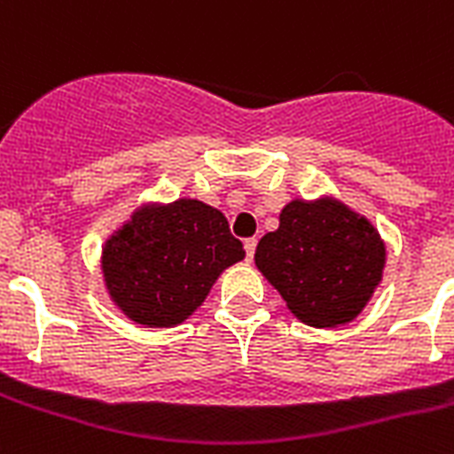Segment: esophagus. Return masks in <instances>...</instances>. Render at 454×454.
<instances>
[{
  "label": "esophagus",
  "mask_w": 454,
  "mask_h": 454,
  "mask_svg": "<svg viewBox=\"0 0 454 454\" xmlns=\"http://www.w3.org/2000/svg\"><path fill=\"white\" fill-rule=\"evenodd\" d=\"M256 245H259V242H256V238H249V239H245V252H247V261H252V259H254V252H256Z\"/></svg>",
  "instance_id": "esophagus-1"
}]
</instances>
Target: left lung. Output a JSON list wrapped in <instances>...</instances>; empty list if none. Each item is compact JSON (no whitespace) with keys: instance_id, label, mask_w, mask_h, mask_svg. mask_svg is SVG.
Masks as SVG:
<instances>
[{"instance_id":"8db88e82","label":"left lung","mask_w":454,"mask_h":454,"mask_svg":"<svg viewBox=\"0 0 454 454\" xmlns=\"http://www.w3.org/2000/svg\"><path fill=\"white\" fill-rule=\"evenodd\" d=\"M256 265L310 326L355 319L382 278L385 245L364 216L335 200L289 202L263 235Z\"/></svg>"}]
</instances>
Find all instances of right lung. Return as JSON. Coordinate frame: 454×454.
I'll return each instance as SVG.
<instances>
[{
  "label": "right lung",
  "instance_id": "1",
  "mask_svg": "<svg viewBox=\"0 0 454 454\" xmlns=\"http://www.w3.org/2000/svg\"><path fill=\"white\" fill-rule=\"evenodd\" d=\"M245 259L226 216L198 200L146 207L106 242L109 294L132 322L175 326L205 301L219 272Z\"/></svg>",
  "mask_w": 454,
  "mask_h": 454
}]
</instances>
